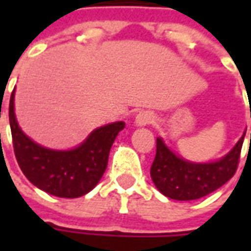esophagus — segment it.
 <instances>
[{
	"label": "esophagus",
	"instance_id": "esophagus-1",
	"mask_svg": "<svg viewBox=\"0 0 251 251\" xmlns=\"http://www.w3.org/2000/svg\"><path fill=\"white\" fill-rule=\"evenodd\" d=\"M155 120L153 114L151 111H140L135 117V124L137 126H150Z\"/></svg>",
	"mask_w": 251,
	"mask_h": 251
}]
</instances>
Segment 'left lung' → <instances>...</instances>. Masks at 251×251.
Wrapping results in <instances>:
<instances>
[{
    "mask_svg": "<svg viewBox=\"0 0 251 251\" xmlns=\"http://www.w3.org/2000/svg\"><path fill=\"white\" fill-rule=\"evenodd\" d=\"M245 135L235 148L214 163H191L176 156L163 141L156 140V155L151 166V177L166 197L190 201L205 197L233 177L239 166ZM251 144V134H250Z\"/></svg>",
    "mask_w": 251,
    "mask_h": 251,
    "instance_id": "8db88e82",
    "label": "left lung"
}]
</instances>
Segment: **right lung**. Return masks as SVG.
Listing matches in <instances>:
<instances>
[{"label": "right lung", "mask_w": 251, "mask_h": 251, "mask_svg": "<svg viewBox=\"0 0 251 251\" xmlns=\"http://www.w3.org/2000/svg\"><path fill=\"white\" fill-rule=\"evenodd\" d=\"M14 93L9 100L12 144L15 158L27 180L55 197L76 198L89 193L107 168L111 145L124 123L117 121L95 130L75 150H47L29 140L19 128L14 113Z\"/></svg>", "instance_id": "obj_1"}]
</instances>
